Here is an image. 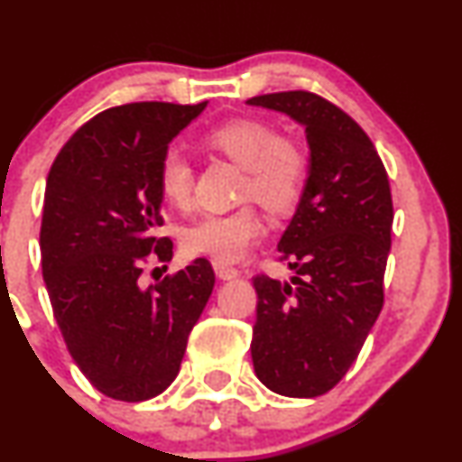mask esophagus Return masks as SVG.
<instances>
[{"instance_id":"obj_1","label":"esophagus","mask_w":462,"mask_h":462,"mask_svg":"<svg viewBox=\"0 0 462 462\" xmlns=\"http://www.w3.org/2000/svg\"><path fill=\"white\" fill-rule=\"evenodd\" d=\"M213 267H215V273H217V278H219V280H235V278H238V269L230 267V264L215 261Z\"/></svg>"}]
</instances>
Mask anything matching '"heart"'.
<instances>
[{"mask_svg": "<svg viewBox=\"0 0 462 462\" xmlns=\"http://www.w3.org/2000/svg\"><path fill=\"white\" fill-rule=\"evenodd\" d=\"M208 147L245 169L243 198L256 199L272 215H286L298 206L309 178L306 153L295 143L280 139L272 125L256 119H235L206 136ZM158 189L173 208H187L193 190V169L182 152L169 150L158 171ZM263 219L254 208L226 215H204L182 235L189 254H201L219 263H236L263 238Z\"/></svg>", "mask_w": 462, "mask_h": 462, "instance_id": "b5f03b06", "label": "heart"}]
</instances>
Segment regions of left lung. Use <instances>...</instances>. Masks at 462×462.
<instances>
[{"mask_svg":"<svg viewBox=\"0 0 462 462\" xmlns=\"http://www.w3.org/2000/svg\"><path fill=\"white\" fill-rule=\"evenodd\" d=\"M247 104L291 116L309 143L304 193L278 243L295 275L254 278V371L273 393L317 397L347 374L383 310L389 176L363 128L319 95L269 93Z\"/></svg>","mask_w":462,"mask_h":462,"instance_id":"obj_1","label":"left lung"}]
</instances>
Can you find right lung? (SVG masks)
Wrapping results in <instances>:
<instances>
[{"label":"right lung","instance_id":"1","mask_svg":"<svg viewBox=\"0 0 462 462\" xmlns=\"http://www.w3.org/2000/svg\"><path fill=\"white\" fill-rule=\"evenodd\" d=\"M206 108L139 102L93 116L65 143L45 187L41 256L69 354L99 393L143 402L176 380L189 334L215 286L206 258L143 289L158 238V171L169 143Z\"/></svg>","mask_w":462,"mask_h":462}]
</instances>
